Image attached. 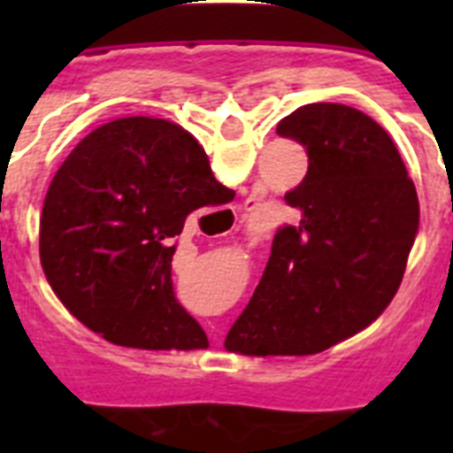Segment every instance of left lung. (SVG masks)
<instances>
[{
  "label": "left lung",
  "mask_w": 453,
  "mask_h": 453,
  "mask_svg": "<svg viewBox=\"0 0 453 453\" xmlns=\"http://www.w3.org/2000/svg\"><path fill=\"white\" fill-rule=\"evenodd\" d=\"M308 150V173L284 195L301 219L273 240L268 265L226 348L315 355L388 308L418 234L414 180L379 122L348 105L310 103L277 124Z\"/></svg>",
  "instance_id": "obj_1"
}]
</instances>
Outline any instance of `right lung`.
<instances>
[{"instance_id": "add662e5", "label": "right lung", "mask_w": 453, "mask_h": 453, "mask_svg": "<svg viewBox=\"0 0 453 453\" xmlns=\"http://www.w3.org/2000/svg\"><path fill=\"white\" fill-rule=\"evenodd\" d=\"M226 196L223 203H216ZM234 192L178 124L124 117L81 138L56 171L39 219V261L58 301L105 341L143 350L206 348L173 294V237Z\"/></svg>"}]
</instances>
